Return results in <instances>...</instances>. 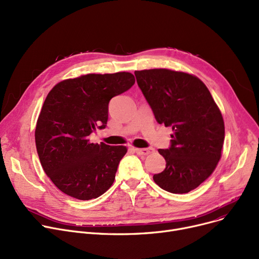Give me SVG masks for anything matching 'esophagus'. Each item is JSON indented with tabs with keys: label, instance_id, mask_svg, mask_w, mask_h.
Here are the masks:
<instances>
[{
	"label": "esophagus",
	"instance_id": "obj_1",
	"mask_svg": "<svg viewBox=\"0 0 259 259\" xmlns=\"http://www.w3.org/2000/svg\"><path fill=\"white\" fill-rule=\"evenodd\" d=\"M134 150L139 155H148V154L154 152V149L153 148H145V149L137 148V149H134Z\"/></svg>",
	"mask_w": 259,
	"mask_h": 259
}]
</instances>
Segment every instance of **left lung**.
I'll return each instance as SVG.
<instances>
[{"label": "left lung", "mask_w": 259, "mask_h": 259, "mask_svg": "<svg viewBox=\"0 0 259 259\" xmlns=\"http://www.w3.org/2000/svg\"><path fill=\"white\" fill-rule=\"evenodd\" d=\"M134 74L156 121L173 130L170 147L158 150L166 168L153 180L174 194L192 191L212 174L222 156L225 124L220 109L194 75L169 69Z\"/></svg>", "instance_id": "8db88e82"}]
</instances>
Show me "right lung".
Here are the masks:
<instances>
[{"label": "right lung", "mask_w": 259, "mask_h": 259, "mask_svg": "<svg viewBox=\"0 0 259 259\" xmlns=\"http://www.w3.org/2000/svg\"><path fill=\"white\" fill-rule=\"evenodd\" d=\"M134 83L129 72L91 73L60 81L48 93L36 122L35 145L40 165L63 193L89 200L112 186L127 148L93 144L88 137L106 128L109 102Z\"/></svg>", "instance_id": "add662e5"}]
</instances>
